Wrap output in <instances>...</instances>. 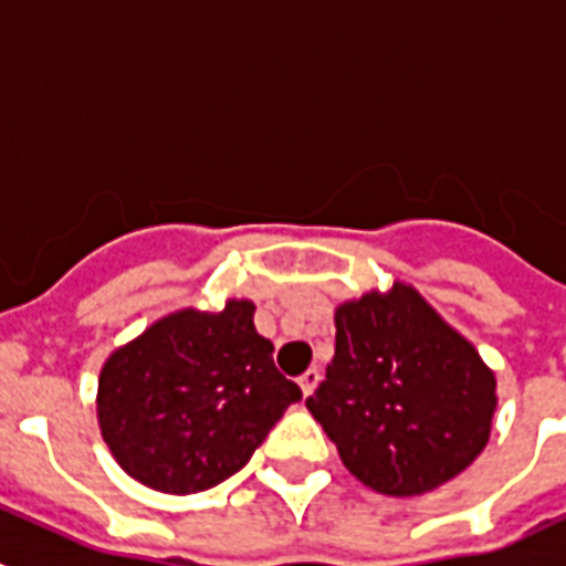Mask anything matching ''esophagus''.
Segmentation results:
<instances>
[{"label":"esophagus","instance_id":"obj_1","mask_svg":"<svg viewBox=\"0 0 566 566\" xmlns=\"http://www.w3.org/2000/svg\"><path fill=\"white\" fill-rule=\"evenodd\" d=\"M297 382H300V391H303V397H308V394L317 388L319 371H317V368H308V371H303V377H300Z\"/></svg>","mask_w":566,"mask_h":566}]
</instances>
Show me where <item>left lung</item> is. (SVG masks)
Segmentation results:
<instances>
[{"label":"left lung","mask_w":566,"mask_h":566,"mask_svg":"<svg viewBox=\"0 0 566 566\" xmlns=\"http://www.w3.org/2000/svg\"><path fill=\"white\" fill-rule=\"evenodd\" d=\"M334 326V359L306 408L359 482L419 496L473 464L499 405L476 345L399 280L339 303Z\"/></svg>","instance_id":"obj_1"}]
</instances>
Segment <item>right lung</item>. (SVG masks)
Masks as SVG:
<instances>
[{
    "instance_id": "add662e5",
    "label": "right lung",
    "mask_w": 566,
    "mask_h": 566,
    "mask_svg": "<svg viewBox=\"0 0 566 566\" xmlns=\"http://www.w3.org/2000/svg\"><path fill=\"white\" fill-rule=\"evenodd\" d=\"M272 352L247 297L227 300L221 312L181 308L118 345L96 394L98 428L115 462L172 496L238 473L303 397L274 368Z\"/></svg>"
}]
</instances>
